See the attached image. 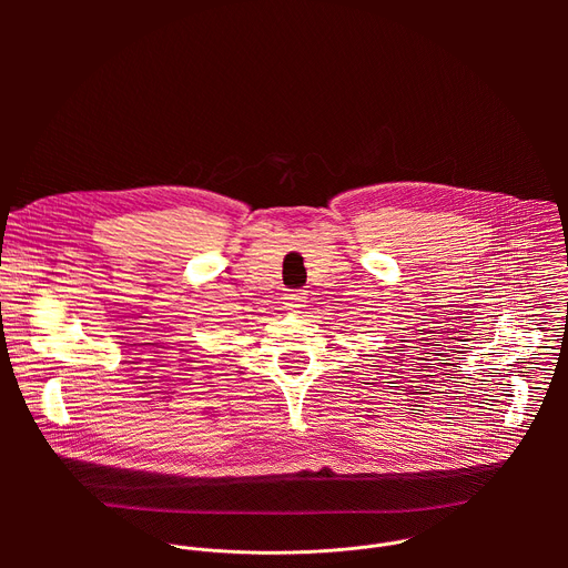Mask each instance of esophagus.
<instances>
[{
    "mask_svg": "<svg viewBox=\"0 0 568 568\" xmlns=\"http://www.w3.org/2000/svg\"><path fill=\"white\" fill-rule=\"evenodd\" d=\"M303 292H290V294H285L283 296V305L287 307V310H298L301 307V303H303Z\"/></svg>",
    "mask_w": 568,
    "mask_h": 568,
    "instance_id": "esophagus-1",
    "label": "esophagus"
}]
</instances>
